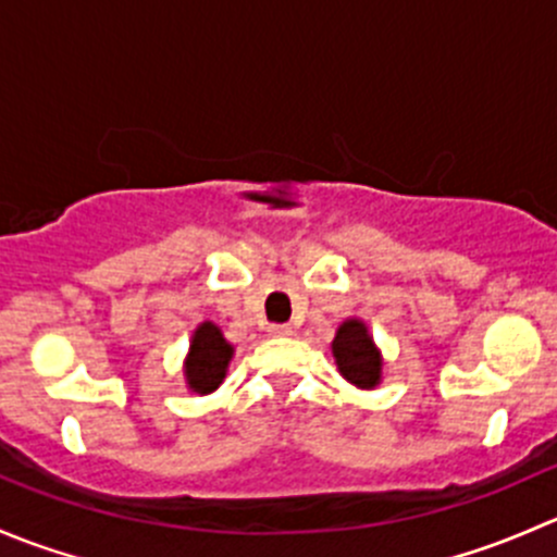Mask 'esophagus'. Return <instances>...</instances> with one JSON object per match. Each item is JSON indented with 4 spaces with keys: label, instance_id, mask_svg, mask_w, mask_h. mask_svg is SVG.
I'll list each match as a JSON object with an SVG mask.
<instances>
[{
    "label": "esophagus",
    "instance_id": "34e87169",
    "mask_svg": "<svg viewBox=\"0 0 557 557\" xmlns=\"http://www.w3.org/2000/svg\"><path fill=\"white\" fill-rule=\"evenodd\" d=\"M269 334H272V336H290V334H294V329H290V325H285V323H274V325H269Z\"/></svg>",
    "mask_w": 557,
    "mask_h": 557
}]
</instances>
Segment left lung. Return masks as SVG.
<instances>
[{
    "label": "left lung",
    "mask_w": 557,
    "mask_h": 557,
    "mask_svg": "<svg viewBox=\"0 0 557 557\" xmlns=\"http://www.w3.org/2000/svg\"><path fill=\"white\" fill-rule=\"evenodd\" d=\"M334 363L342 377L361 391H374L383 383V352L361 318H347L331 342Z\"/></svg>",
    "instance_id": "8db88e82"
}]
</instances>
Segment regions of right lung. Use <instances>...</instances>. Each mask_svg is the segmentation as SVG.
Listing matches in <instances>:
<instances>
[{"instance_id":"add662e5","label":"right lung","mask_w":557,"mask_h":557,"mask_svg":"<svg viewBox=\"0 0 557 557\" xmlns=\"http://www.w3.org/2000/svg\"><path fill=\"white\" fill-rule=\"evenodd\" d=\"M232 358L234 345L223 336L221 325H215L212 320L199 323L194 334H190L188 356L183 361L185 387L190 393H199V396L218 391L223 380H226Z\"/></svg>"}]
</instances>
